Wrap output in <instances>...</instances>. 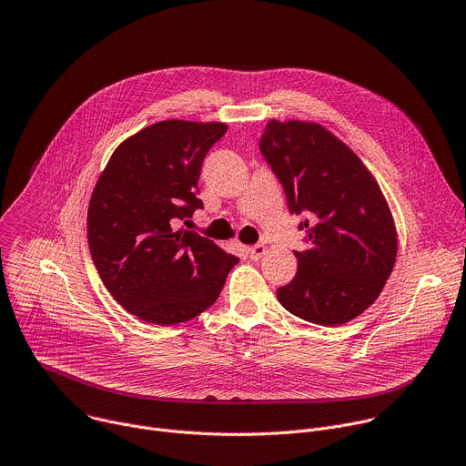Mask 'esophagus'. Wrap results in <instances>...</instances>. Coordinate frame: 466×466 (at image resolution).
<instances>
[{
  "instance_id": "obj_1",
  "label": "esophagus",
  "mask_w": 466,
  "mask_h": 466,
  "mask_svg": "<svg viewBox=\"0 0 466 466\" xmlns=\"http://www.w3.org/2000/svg\"><path fill=\"white\" fill-rule=\"evenodd\" d=\"M264 253H266V246H264V244H255V246L248 248V255H249V258H253V260H258Z\"/></svg>"
}]
</instances>
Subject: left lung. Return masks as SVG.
Wrapping results in <instances>:
<instances>
[{"label":"left lung","instance_id":"8db88e82","mask_svg":"<svg viewBox=\"0 0 466 466\" xmlns=\"http://www.w3.org/2000/svg\"><path fill=\"white\" fill-rule=\"evenodd\" d=\"M260 152L281 181L290 213H307L298 273L277 299L294 316L343 325L380 296L397 258V229L379 181L318 123L268 121Z\"/></svg>","mask_w":466,"mask_h":466}]
</instances>
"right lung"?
Here are the masks:
<instances>
[{
  "label": "right lung",
  "instance_id": "obj_1",
  "mask_svg": "<svg viewBox=\"0 0 466 466\" xmlns=\"http://www.w3.org/2000/svg\"><path fill=\"white\" fill-rule=\"evenodd\" d=\"M224 123L161 121L125 139L97 179L87 244L105 287L154 325L189 321L220 296L238 262L213 240L172 224L204 204L198 177Z\"/></svg>",
  "mask_w": 466,
  "mask_h": 466
}]
</instances>
